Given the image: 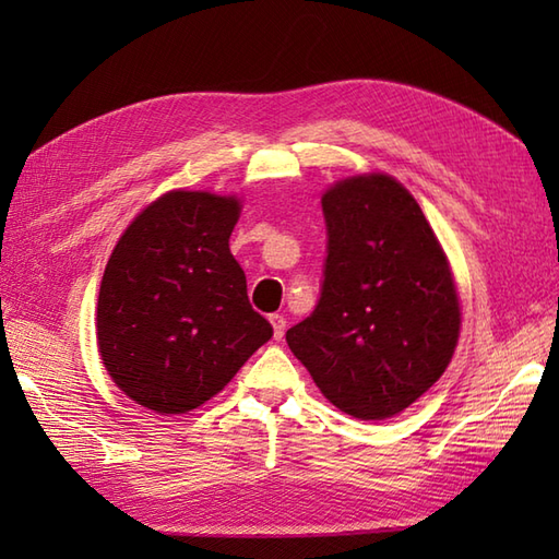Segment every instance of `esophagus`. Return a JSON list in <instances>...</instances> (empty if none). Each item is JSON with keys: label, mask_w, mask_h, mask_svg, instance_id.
Returning a JSON list of instances; mask_svg holds the SVG:
<instances>
[{"label": "esophagus", "mask_w": 559, "mask_h": 559, "mask_svg": "<svg viewBox=\"0 0 559 559\" xmlns=\"http://www.w3.org/2000/svg\"><path fill=\"white\" fill-rule=\"evenodd\" d=\"M269 322L273 326V338L281 341L283 334H286V317H283V314H271Z\"/></svg>", "instance_id": "1"}]
</instances>
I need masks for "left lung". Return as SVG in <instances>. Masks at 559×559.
I'll use <instances>...</instances> for the list:
<instances>
[{"label": "left lung", "mask_w": 559, "mask_h": 559, "mask_svg": "<svg viewBox=\"0 0 559 559\" xmlns=\"http://www.w3.org/2000/svg\"><path fill=\"white\" fill-rule=\"evenodd\" d=\"M322 209V295L286 341L338 411L360 420L394 418L454 355V276L418 201L394 177H346L326 189Z\"/></svg>", "instance_id": "left-lung-1"}]
</instances>
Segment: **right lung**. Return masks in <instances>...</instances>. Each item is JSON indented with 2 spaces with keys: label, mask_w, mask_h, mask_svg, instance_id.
<instances>
[{
  "label": "right lung",
  "mask_w": 559,
  "mask_h": 559,
  "mask_svg": "<svg viewBox=\"0 0 559 559\" xmlns=\"http://www.w3.org/2000/svg\"><path fill=\"white\" fill-rule=\"evenodd\" d=\"M237 218V197L173 189L115 245L98 295V350L139 406L199 408L273 336L230 254Z\"/></svg>",
  "instance_id": "1"
}]
</instances>
